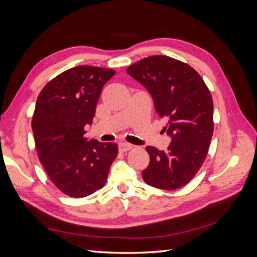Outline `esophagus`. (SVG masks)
Listing matches in <instances>:
<instances>
[{
  "label": "esophagus",
  "mask_w": 257,
  "mask_h": 257,
  "mask_svg": "<svg viewBox=\"0 0 257 257\" xmlns=\"http://www.w3.org/2000/svg\"><path fill=\"white\" fill-rule=\"evenodd\" d=\"M132 148H133V145H130L127 143H120L119 144V150L122 151V152L130 151Z\"/></svg>",
  "instance_id": "esophagus-1"
}]
</instances>
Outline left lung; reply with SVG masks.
Wrapping results in <instances>:
<instances>
[{"mask_svg":"<svg viewBox=\"0 0 257 257\" xmlns=\"http://www.w3.org/2000/svg\"><path fill=\"white\" fill-rule=\"evenodd\" d=\"M126 73L151 93L158 113L172 136L167 150L147 147L150 164L144 181L161 190L188 184L203 166L213 135V100L200 75L189 64L166 56L145 58Z\"/></svg>","mask_w":257,"mask_h":257,"instance_id":"8db88e82","label":"left lung"}]
</instances>
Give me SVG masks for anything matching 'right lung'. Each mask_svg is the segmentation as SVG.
Instances as JSON below:
<instances>
[{
    "instance_id": "add662e5",
    "label": "right lung",
    "mask_w": 257,
    "mask_h": 257,
    "mask_svg": "<svg viewBox=\"0 0 257 257\" xmlns=\"http://www.w3.org/2000/svg\"><path fill=\"white\" fill-rule=\"evenodd\" d=\"M114 74L105 67L76 66L54 77L37 97L32 118L37 155L67 196L81 198L102 189L118 155L116 144L84 137L104 84Z\"/></svg>"
}]
</instances>
